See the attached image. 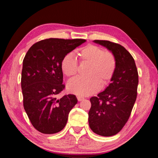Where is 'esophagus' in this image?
<instances>
[{"label":"esophagus","mask_w":158,"mask_h":158,"mask_svg":"<svg viewBox=\"0 0 158 158\" xmlns=\"http://www.w3.org/2000/svg\"><path fill=\"white\" fill-rule=\"evenodd\" d=\"M77 100H78L79 102L82 101L83 100H84V98L81 97V96H77Z\"/></svg>","instance_id":"obj_1"}]
</instances>
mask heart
Instances as JSON below:
<instances>
[{
    "mask_svg": "<svg viewBox=\"0 0 158 158\" xmlns=\"http://www.w3.org/2000/svg\"><path fill=\"white\" fill-rule=\"evenodd\" d=\"M81 62H88V77H77L68 82V89L74 94L85 96L96 93L102 85L111 81L117 66L116 58L111 52L96 45L89 44L83 47L79 53ZM61 69L66 77H71L78 73V63L73 53H68L61 60Z\"/></svg>",
    "mask_w": 158,
    "mask_h": 158,
    "instance_id": "b5f03b06",
    "label": "heart"
}]
</instances>
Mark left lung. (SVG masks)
Returning <instances> with one entry per match:
<instances>
[{"label":"left lung","instance_id":"1","mask_svg":"<svg viewBox=\"0 0 158 158\" xmlns=\"http://www.w3.org/2000/svg\"><path fill=\"white\" fill-rule=\"evenodd\" d=\"M115 55L116 69L111 84L104 91L90 99V129L97 135H116L126 124L137 96L139 75L132 55L122 45L107 40H94Z\"/></svg>","mask_w":158,"mask_h":158}]
</instances>
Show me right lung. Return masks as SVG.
Instances as JSON below:
<instances>
[{
  "instance_id": "obj_1",
  "label": "right lung",
  "mask_w": 158,
  "mask_h": 158,
  "mask_svg": "<svg viewBox=\"0 0 158 158\" xmlns=\"http://www.w3.org/2000/svg\"><path fill=\"white\" fill-rule=\"evenodd\" d=\"M85 40L49 38L35 43L23 60L21 85L23 105L31 124L43 134H55L67 124L77 103L74 95H57L65 89L61 60Z\"/></svg>"
}]
</instances>
